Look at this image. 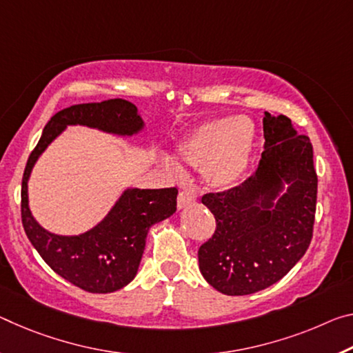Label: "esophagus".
I'll return each instance as SVG.
<instances>
[{
  "instance_id": "obj_1",
  "label": "esophagus",
  "mask_w": 353,
  "mask_h": 353,
  "mask_svg": "<svg viewBox=\"0 0 353 353\" xmlns=\"http://www.w3.org/2000/svg\"><path fill=\"white\" fill-rule=\"evenodd\" d=\"M194 203V194L188 190H182L177 196V207L179 209H185V207L192 205Z\"/></svg>"
}]
</instances>
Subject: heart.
Returning a JSON list of instances; mask_svg holds the SVG:
<instances>
[{"mask_svg":"<svg viewBox=\"0 0 353 353\" xmlns=\"http://www.w3.org/2000/svg\"><path fill=\"white\" fill-rule=\"evenodd\" d=\"M254 135L248 117H218L193 128L179 144L177 154L187 166L203 168L204 181L212 188L226 190L247 171Z\"/></svg>","mask_w":353,"mask_h":353,"instance_id":"heart-1","label":"heart"}]
</instances>
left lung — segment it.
Wrapping results in <instances>:
<instances>
[{
	"label": "left lung",
	"mask_w": 353,
	"mask_h": 353,
	"mask_svg": "<svg viewBox=\"0 0 353 353\" xmlns=\"http://www.w3.org/2000/svg\"><path fill=\"white\" fill-rule=\"evenodd\" d=\"M262 124L265 144L254 174L203 196L216 229L199 247V270L226 295L254 294L275 284L303 257L312 239L317 199L312 144L284 114L265 111Z\"/></svg>",
	"instance_id": "8db88e82"
}]
</instances>
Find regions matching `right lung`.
Segmentation results:
<instances>
[{"label": "right lung", "mask_w": 353, "mask_h": 353, "mask_svg": "<svg viewBox=\"0 0 353 353\" xmlns=\"http://www.w3.org/2000/svg\"><path fill=\"white\" fill-rule=\"evenodd\" d=\"M67 125H86L106 133L132 137L143 130L138 108L124 99L80 103L48 121L26 161L21 181V223L32 247L48 267L86 292L108 294L135 278L146 247L149 228L176 212L177 188H127L97 226L80 236H58L43 229L28 205V179L39 157Z\"/></svg>", "instance_id": "1"}]
</instances>
